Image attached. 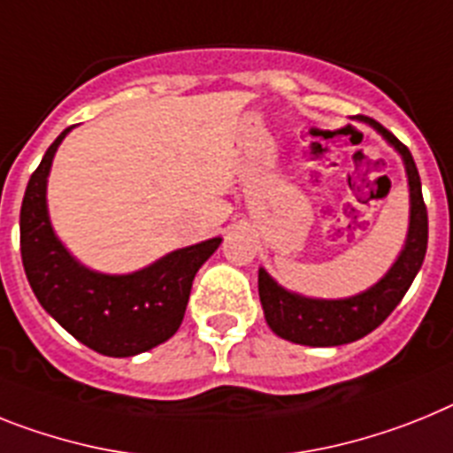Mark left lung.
I'll use <instances>...</instances> for the list:
<instances>
[{
	"label": "left lung",
	"instance_id": "obj_1",
	"mask_svg": "<svg viewBox=\"0 0 453 453\" xmlns=\"http://www.w3.org/2000/svg\"><path fill=\"white\" fill-rule=\"evenodd\" d=\"M359 121L373 126L394 149L399 150L408 172L411 183V229L403 252L396 258L385 277L369 291L359 293L346 300H311V297L296 296L284 291L265 270H258V296L264 304L265 320L270 330L303 346H342V343L357 342L376 330L382 320L392 314L396 304L411 288L412 280L419 273L428 245V212L424 196H421V180L412 153L408 146L389 133L388 127L359 116Z\"/></svg>",
	"mask_w": 453,
	"mask_h": 453
}]
</instances>
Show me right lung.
Wrapping results in <instances>:
<instances>
[{
	"label": "right lung",
	"mask_w": 453,
	"mask_h": 453,
	"mask_svg": "<svg viewBox=\"0 0 453 453\" xmlns=\"http://www.w3.org/2000/svg\"><path fill=\"white\" fill-rule=\"evenodd\" d=\"M65 127L27 183L20 208V252L42 309L77 342L110 357H130L167 342L180 327L196 270L222 238L167 254L133 274H100L80 265L50 226L45 183Z\"/></svg>",
	"instance_id": "obj_1"
}]
</instances>
